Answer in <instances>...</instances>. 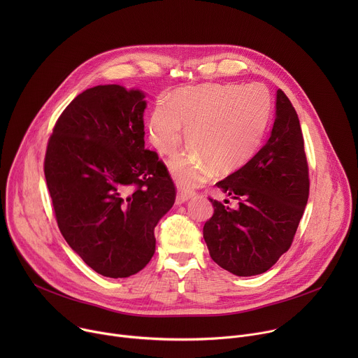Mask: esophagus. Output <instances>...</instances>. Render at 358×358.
<instances>
[{
    "instance_id": "1",
    "label": "esophagus",
    "mask_w": 358,
    "mask_h": 358,
    "mask_svg": "<svg viewBox=\"0 0 358 358\" xmlns=\"http://www.w3.org/2000/svg\"><path fill=\"white\" fill-rule=\"evenodd\" d=\"M194 194H195V191H192V189H181V191H178V194H177L176 202H177V203H182V202L188 201Z\"/></svg>"
}]
</instances>
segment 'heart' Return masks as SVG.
Returning <instances> with one entry per match:
<instances>
[{"instance_id": "b5f03b06", "label": "heart", "mask_w": 358, "mask_h": 358, "mask_svg": "<svg viewBox=\"0 0 358 358\" xmlns=\"http://www.w3.org/2000/svg\"><path fill=\"white\" fill-rule=\"evenodd\" d=\"M273 101L262 85H199L174 92L157 101L148 122V136L163 156H176L188 130L192 150L171 163L182 187H194L210 177L232 173L257 152L269 129Z\"/></svg>"}]
</instances>
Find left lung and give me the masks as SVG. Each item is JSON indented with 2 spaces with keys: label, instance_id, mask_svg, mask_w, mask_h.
<instances>
[{
  "label": "left lung",
  "instance_id": "8db88e82",
  "mask_svg": "<svg viewBox=\"0 0 358 358\" xmlns=\"http://www.w3.org/2000/svg\"><path fill=\"white\" fill-rule=\"evenodd\" d=\"M217 187L238 207L210 198L214 215L202 232L213 261L236 276L269 271L289 250L310 188L300 122L282 89L269 140Z\"/></svg>",
  "mask_w": 358,
  "mask_h": 358
}]
</instances>
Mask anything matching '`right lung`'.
I'll use <instances>...</instances> for the list:
<instances>
[{
	"label": "right lung",
	"instance_id": "add662e5",
	"mask_svg": "<svg viewBox=\"0 0 358 358\" xmlns=\"http://www.w3.org/2000/svg\"><path fill=\"white\" fill-rule=\"evenodd\" d=\"M144 94L120 85L78 94L58 117L43 173L59 231L94 272L127 278L156 250L176 185L144 147Z\"/></svg>",
	"mask_w": 358,
	"mask_h": 358
}]
</instances>
